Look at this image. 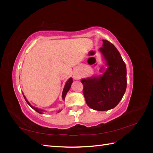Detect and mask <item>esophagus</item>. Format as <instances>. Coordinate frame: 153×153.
Instances as JSON below:
<instances>
[{
	"label": "esophagus",
	"mask_w": 153,
	"mask_h": 153,
	"mask_svg": "<svg viewBox=\"0 0 153 153\" xmlns=\"http://www.w3.org/2000/svg\"><path fill=\"white\" fill-rule=\"evenodd\" d=\"M73 77H74V78H75V79H76V80L79 79V76H78L77 75H73Z\"/></svg>",
	"instance_id": "34e87169"
}]
</instances>
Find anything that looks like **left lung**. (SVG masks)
Masks as SVG:
<instances>
[{"label": "left lung", "instance_id": "8db88e82", "mask_svg": "<svg viewBox=\"0 0 153 153\" xmlns=\"http://www.w3.org/2000/svg\"><path fill=\"white\" fill-rule=\"evenodd\" d=\"M100 48L107 68L102 75L83 78V94L92 109L105 111L114 108L123 98L126 89V67L115 46L103 39Z\"/></svg>", "mask_w": 153, "mask_h": 153}]
</instances>
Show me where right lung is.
<instances>
[{"label": "right lung", "instance_id": "add662e5", "mask_svg": "<svg viewBox=\"0 0 153 153\" xmlns=\"http://www.w3.org/2000/svg\"><path fill=\"white\" fill-rule=\"evenodd\" d=\"M72 83H73V79H72L71 78H69V79L66 82V84H65V86H64L63 91H62V98L63 100H65L66 95V94H67V92H68V91L69 90V89H70V87H71V85ZM23 95H24V94H23ZM24 98H25V101H26V102L27 103V104H28L32 109H34L35 111H36L37 112H38V113H39V114H43V110H41V109H39V108H36V107H34V106H32V105L30 104V103L29 102V101H27V100L26 99V98H25L24 95ZM59 112H60V111H59Z\"/></svg>", "mask_w": 153, "mask_h": 153}]
</instances>
